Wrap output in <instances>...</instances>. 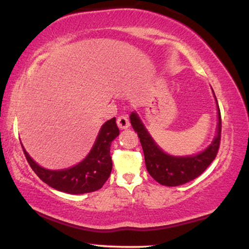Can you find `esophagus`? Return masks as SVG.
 <instances>
[{
	"mask_svg": "<svg viewBox=\"0 0 249 249\" xmlns=\"http://www.w3.org/2000/svg\"><path fill=\"white\" fill-rule=\"evenodd\" d=\"M117 125L118 127L121 129H126L129 126V120L127 117V115L123 114V115H120V116L117 117Z\"/></svg>",
	"mask_w": 249,
	"mask_h": 249,
	"instance_id": "obj_1",
	"label": "esophagus"
}]
</instances>
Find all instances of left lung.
Instances as JSON below:
<instances>
[{"mask_svg":"<svg viewBox=\"0 0 249 249\" xmlns=\"http://www.w3.org/2000/svg\"><path fill=\"white\" fill-rule=\"evenodd\" d=\"M217 108L218 126L216 137L205 151L196 155H190V157H173V155L164 153L154 142L152 136L148 134L139 115L135 112L131 114L129 120H131L133 128L137 132V135L140 137L147 172L157 182L166 187H177V185L187 183L198 178L216 159L221 137V116L218 104Z\"/></svg>","mask_w":249,"mask_h":249,"instance_id":"8db88e82","label":"left lung"}]
</instances>
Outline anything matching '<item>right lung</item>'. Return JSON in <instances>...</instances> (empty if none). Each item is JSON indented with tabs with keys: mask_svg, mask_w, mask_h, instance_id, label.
<instances>
[{
	"mask_svg": "<svg viewBox=\"0 0 249 249\" xmlns=\"http://www.w3.org/2000/svg\"><path fill=\"white\" fill-rule=\"evenodd\" d=\"M120 134L116 118L107 121L102 126L94 146L83 161L65 170H47L41 168L23 148L31 169L44 183L58 191L70 195L88 194L99 190L112 172L113 163L110 158V145Z\"/></svg>",
	"mask_w": 249,
	"mask_h": 249,
	"instance_id": "add662e5",
	"label": "right lung"
}]
</instances>
